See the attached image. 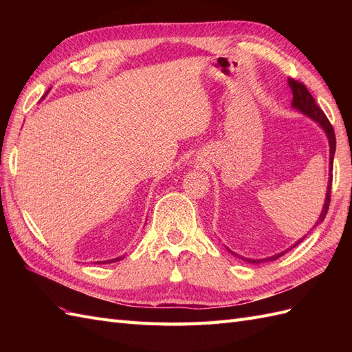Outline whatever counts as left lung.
Here are the masks:
<instances>
[{
    "mask_svg": "<svg viewBox=\"0 0 352 352\" xmlns=\"http://www.w3.org/2000/svg\"><path fill=\"white\" fill-rule=\"evenodd\" d=\"M287 83H289V87H291V89H292V95H294V98H292V107L296 109L298 111H301L302 114L310 117L311 120H314L316 123H318V126H322V129L324 131V133H326V136H327V140H329V148H330V150H329V154H330V155H329V184H327V192H326V199H324V204H323V210H322V212H320V217H318V220L316 221V226H317V225H320V223L324 220V217H326V214H327V210H329V204H330V189H332V170H333V155H335V150H336V138H335V132H333V126L330 124V122H329V119L326 117V114L323 113V110L316 104V100L313 98V95H311L310 92H308L305 85L301 83V82L295 80V79H291V78L287 79ZM316 226H314V228H316ZM304 238H305V236H304ZM304 238L300 239L298 242H295V245H292L291 248L296 247L298 243L302 242ZM291 248H287L286 251H283V252H280V254H276V255H273V257L263 258V260L243 258V257H241V255H238V254H235V252H232L229 248H228V251L232 252L233 255H236V257L242 258L243 261L251 263V264H258V263H265V261H274V260H278L279 257H282V255H283L285 252L289 251Z\"/></svg>",
    "mask_w": 352,
    "mask_h": 352,
    "instance_id": "obj_1",
    "label": "left lung"
}]
</instances>
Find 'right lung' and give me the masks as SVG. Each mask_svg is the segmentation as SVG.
Returning a JSON list of instances; mask_svg holds the SVG:
<instances>
[{
	"instance_id": "right-lung-1",
	"label": "right lung",
	"mask_w": 352,
	"mask_h": 352,
	"mask_svg": "<svg viewBox=\"0 0 352 352\" xmlns=\"http://www.w3.org/2000/svg\"><path fill=\"white\" fill-rule=\"evenodd\" d=\"M119 260H122V257H117V258H113V260H109V261H97V263H98V264H100V263L105 264V263H114V261H119Z\"/></svg>"
}]
</instances>
